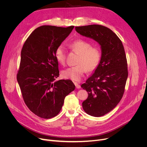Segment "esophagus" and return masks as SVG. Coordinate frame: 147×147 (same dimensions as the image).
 I'll return each mask as SVG.
<instances>
[{"instance_id": "esophagus-1", "label": "esophagus", "mask_w": 147, "mask_h": 147, "mask_svg": "<svg viewBox=\"0 0 147 147\" xmlns=\"http://www.w3.org/2000/svg\"><path fill=\"white\" fill-rule=\"evenodd\" d=\"M74 83L75 86H76V88H77V89H80V88H81L80 85V84H79L78 83H77V82H74Z\"/></svg>"}]
</instances>
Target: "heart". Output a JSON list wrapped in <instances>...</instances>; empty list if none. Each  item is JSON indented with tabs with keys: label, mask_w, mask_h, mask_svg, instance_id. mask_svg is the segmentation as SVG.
<instances>
[{
	"label": "heart",
	"mask_w": 147,
	"mask_h": 147,
	"mask_svg": "<svg viewBox=\"0 0 147 147\" xmlns=\"http://www.w3.org/2000/svg\"><path fill=\"white\" fill-rule=\"evenodd\" d=\"M68 46L79 54L77 65L69 67L62 71L64 78L73 81H79L86 71L92 72L98 67L101 61V51L97 46H92L88 41L79 39L69 43ZM55 57L58 63L64 65L65 61V49L62 45L56 49Z\"/></svg>",
	"instance_id": "b5f03b06"
}]
</instances>
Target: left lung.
Instances as JSON below:
<instances>
[{"label": "left lung", "mask_w": 147, "mask_h": 147, "mask_svg": "<svg viewBox=\"0 0 147 147\" xmlns=\"http://www.w3.org/2000/svg\"><path fill=\"white\" fill-rule=\"evenodd\" d=\"M75 29L101 47L102 58L98 67L81 85L88 93L82 103L84 111L92 116L101 117L114 109L124 94L128 76L124 47L119 37L105 26L93 24Z\"/></svg>", "instance_id": "8db88e82"}]
</instances>
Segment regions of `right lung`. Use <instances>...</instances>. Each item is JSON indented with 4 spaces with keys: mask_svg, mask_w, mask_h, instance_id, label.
I'll use <instances>...</instances> for the list:
<instances>
[{
    "mask_svg": "<svg viewBox=\"0 0 147 147\" xmlns=\"http://www.w3.org/2000/svg\"><path fill=\"white\" fill-rule=\"evenodd\" d=\"M74 27L40 26L31 33L22 48L17 81L26 104L41 118L58 115L65 96L75 89L70 80L55 81L59 75L56 49Z\"/></svg>",
    "mask_w": 147,
    "mask_h": 147,
    "instance_id": "1",
    "label": "right lung"
}]
</instances>
